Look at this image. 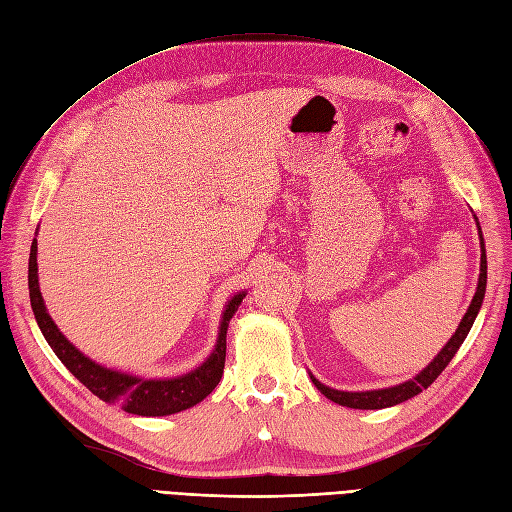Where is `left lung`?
<instances>
[{
	"mask_svg": "<svg viewBox=\"0 0 512 512\" xmlns=\"http://www.w3.org/2000/svg\"><path fill=\"white\" fill-rule=\"evenodd\" d=\"M479 237H481V275H479V286L477 292L472 296V303L466 311V315L462 317L460 326H457L455 334L449 339V343L438 351V356L421 370V373L411 379V381H404L400 385L394 387H385V390H370V392H341V390H332V387H326L324 383L317 381L311 375L313 385L320 390L328 400L341 404V407H349V409H385V407H394V404H400L404 400H409L413 396H417L419 392H424L428 385L434 383V379L443 373L447 368V364L451 362V358L457 354V349L464 343V339L468 337V332L477 320V313L483 305V298H485V286H487V256H485V243H483V235H481V228H479Z\"/></svg>",
	"mask_w": 512,
	"mask_h": 512,
	"instance_id": "left-lung-1",
	"label": "left lung"
}]
</instances>
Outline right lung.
<instances>
[{"label":"right lung","mask_w":512,"mask_h":512,"mask_svg":"<svg viewBox=\"0 0 512 512\" xmlns=\"http://www.w3.org/2000/svg\"><path fill=\"white\" fill-rule=\"evenodd\" d=\"M243 296L245 292H239L231 298V301H228L222 313L216 347L201 366L175 379L133 377L86 358L80 349H76L65 339V334L57 328V324L52 322V317L48 315L44 305L40 284H38V239H33L31 243L29 298H31L35 322H38L44 339L48 341L52 351H55L57 358L67 366L69 373H72L84 387H88V390H91L95 396H99L103 402L118 404L122 411H127L131 415H142V417L173 415V413L195 407L197 402H201L203 398H207L211 392H214V387L220 383L224 373L228 322H231V317L239 309Z\"/></svg>","instance_id":"add662e5"}]
</instances>
